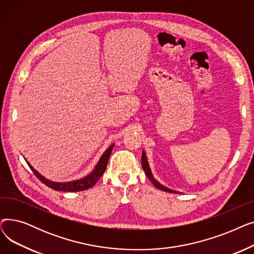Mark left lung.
<instances>
[{
  "label": "left lung",
  "mask_w": 254,
  "mask_h": 254,
  "mask_svg": "<svg viewBox=\"0 0 254 254\" xmlns=\"http://www.w3.org/2000/svg\"><path fill=\"white\" fill-rule=\"evenodd\" d=\"M141 163H142V168H143V170H144V172H145L146 176H147V177L150 179V181L152 182V184L155 186L156 189L161 190H164V191L172 192V193H180V192H177V191H175V190H172L166 188V186L162 185L161 183H159L158 181H156V180L154 179V177H153V175H152V173H151V170H150V167H149V164H148V161H147V157H146V153H145L144 150H143V152H142Z\"/></svg>",
  "instance_id": "1"
}]
</instances>
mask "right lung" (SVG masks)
<instances>
[{
  "label": "right lung",
  "instance_id": "obj_1",
  "mask_svg": "<svg viewBox=\"0 0 254 254\" xmlns=\"http://www.w3.org/2000/svg\"><path fill=\"white\" fill-rule=\"evenodd\" d=\"M113 147H114V144H112L110 147L103 153L96 168L93 169V171L90 173L89 175L85 176L84 178L79 179V180H74V181H69V182L50 181V180L46 179L45 177H43L41 174H40V173H38L28 162H26V164L29 165V167L33 171L35 176L42 183H44L46 186H48V188L55 190H59V191H68V192L81 191V190H85L92 188V186L95 185L97 183V181L100 179V177H102V175L104 174V172L107 168V164H108L109 157H110Z\"/></svg>",
  "mask_w": 254,
  "mask_h": 254
}]
</instances>
